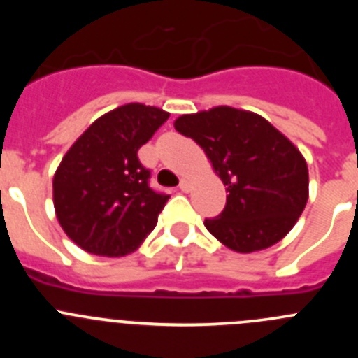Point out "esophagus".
<instances>
[{"mask_svg":"<svg viewBox=\"0 0 358 358\" xmlns=\"http://www.w3.org/2000/svg\"><path fill=\"white\" fill-rule=\"evenodd\" d=\"M179 189H181V192H188V189H189V182L186 181V179H182V181L179 182Z\"/></svg>","mask_w":358,"mask_h":358,"instance_id":"obj_1","label":"esophagus"}]
</instances>
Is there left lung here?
I'll use <instances>...</instances> for the list:
<instances>
[{"instance_id":"obj_1","label":"left lung","mask_w":358,"mask_h":358,"mask_svg":"<svg viewBox=\"0 0 358 358\" xmlns=\"http://www.w3.org/2000/svg\"><path fill=\"white\" fill-rule=\"evenodd\" d=\"M173 127L201 145L227 186L222 213L204 220L218 242L255 252L287 236L308 201V166L287 136L264 116L229 106L182 115Z\"/></svg>"}]
</instances>
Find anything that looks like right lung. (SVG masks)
I'll return each mask as SVG.
<instances>
[{
    "label": "right lung",
    "mask_w": 358,
    "mask_h": 358,
    "mask_svg": "<svg viewBox=\"0 0 358 358\" xmlns=\"http://www.w3.org/2000/svg\"><path fill=\"white\" fill-rule=\"evenodd\" d=\"M145 103H125L94 120L53 176L57 220L78 248L98 256L134 252L156 227L170 195L148 186L141 145L169 120Z\"/></svg>",
    "instance_id": "right-lung-1"
}]
</instances>
